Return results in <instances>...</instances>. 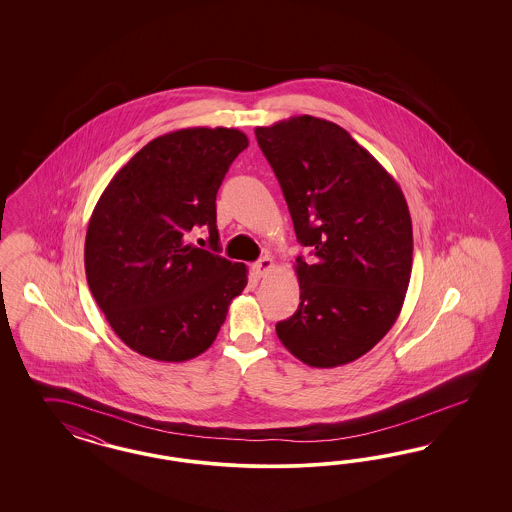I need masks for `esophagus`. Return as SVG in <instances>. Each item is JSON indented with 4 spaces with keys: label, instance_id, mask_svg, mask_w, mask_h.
Masks as SVG:
<instances>
[{
    "label": "esophagus",
    "instance_id": "esophagus-1",
    "mask_svg": "<svg viewBox=\"0 0 512 512\" xmlns=\"http://www.w3.org/2000/svg\"><path fill=\"white\" fill-rule=\"evenodd\" d=\"M272 268H274V261L270 257H263V259H259L257 263L253 264V270H255L257 278H263Z\"/></svg>",
    "mask_w": 512,
    "mask_h": 512
}]
</instances>
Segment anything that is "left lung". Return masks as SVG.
<instances>
[{
    "label": "left lung",
    "mask_w": 512,
    "mask_h": 512,
    "mask_svg": "<svg viewBox=\"0 0 512 512\" xmlns=\"http://www.w3.org/2000/svg\"><path fill=\"white\" fill-rule=\"evenodd\" d=\"M255 137L278 178L300 246V304L279 321L281 343L304 364L336 368L366 355L402 311L413 227L402 189L340 125L293 116Z\"/></svg>",
    "instance_id": "8db88e82"
}]
</instances>
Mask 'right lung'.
<instances>
[{
	"label": "right lung",
	"mask_w": 512,
	"mask_h": 512,
	"mask_svg": "<svg viewBox=\"0 0 512 512\" xmlns=\"http://www.w3.org/2000/svg\"><path fill=\"white\" fill-rule=\"evenodd\" d=\"M248 137L227 127H189L148 142L93 208L86 278L112 330L139 355L199 357L248 285V268L217 255L216 195ZM209 229L215 249L186 236Z\"/></svg>",
	"instance_id": "right-lung-1"
}]
</instances>
